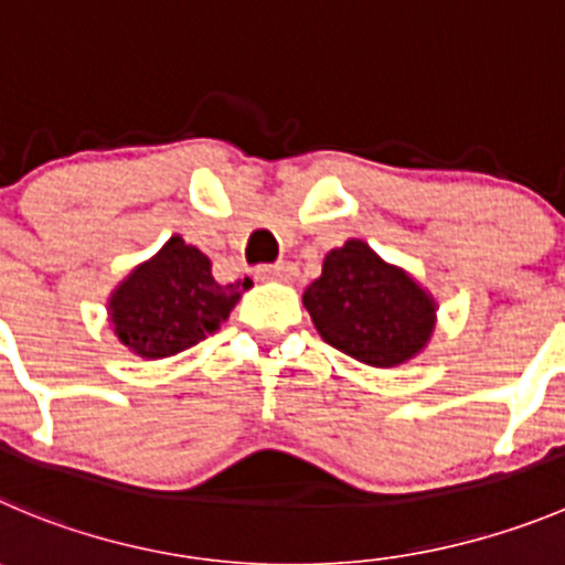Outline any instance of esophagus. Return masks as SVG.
<instances>
[{"label": "esophagus", "instance_id": "obj_1", "mask_svg": "<svg viewBox=\"0 0 565 565\" xmlns=\"http://www.w3.org/2000/svg\"><path fill=\"white\" fill-rule=\"evenodd\" d=\"M298 276L292 265H267V267H258L256 278L262 281H292Z\"/></svg>", "mask_w": 565, "mask_h": 565}]
</instances>
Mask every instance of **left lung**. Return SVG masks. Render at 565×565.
I'll return each instance as SVG.
<instances>
[{
  "mask_svg": "<svg viewBox=\"0 0 565 565\" xmlns=\"http://www.w3.org/2000/svg\"><path fill=\"white\" fill-rule=\"evenodd\" d=\"M303 307L329 345L371 367H398L424 354L437 323L429 289L362 239L326 253Z\"/></svg>",
  "mask_w": 565,
  "mask_h": 565,
  "instance_id": "1",
  "label": "left lung"
}]
</instances>
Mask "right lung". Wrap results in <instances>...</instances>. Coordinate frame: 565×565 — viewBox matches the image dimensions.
Masks as SVG:
<instances>
[{"label":"right lung","mask_w":565,"mask_h":565,"mask_svg":"<svg viewBox=\"0 0 565 565\" xmlns=\"http://www.w3.org/2000/svg\"><path fill=\"white\" fill-rule=\"evenodd\" d=\"M250 281L217 284L211 258L181 236L136 265L108 298L110 331L130 354L167 360L217 334Z\"/></svg>","instance_id":"1"}]
</instances>
